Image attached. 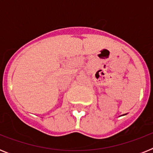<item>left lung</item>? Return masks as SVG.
I'll return each instance as SVG.
<instances>
[{
  "instance_id": "left-lung-1",
  "label": "left lung",
  "mask_w": 153,
  "mask_h": 153,
  "mask_svg": "<svg viewBox=\"0 0 153 153\" xmlns=\"http://www.w3.org/2000/svg\"><path fill=\"white\" fill-rule=\"evenodd\" d=\"M124 115H126V114H124Z\"/></svg>"
}]
</instances>
